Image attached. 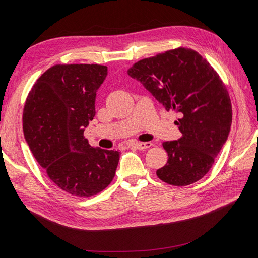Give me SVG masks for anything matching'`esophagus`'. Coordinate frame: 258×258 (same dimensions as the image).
Segmentation results:
<instances>
[{
    "label": "esophagus",
    "mask_w": 258,
    "mask_h": 258,
    "mask_svg": "<svg viewBox=\"0 0 258 258\" xmlns=\"http://www.w3.org/2000/svg\"><path fill=\"white\" fill-rule=\"evenodd\" d=\"M152 145H153L152 142H135L132 144L133 147L137 148V150H140V151L146 150V148H150Z\"/></svg>",
    "instance_id": "1"
}]
</instances>
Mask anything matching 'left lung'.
Here are the masks:
<instances>
[{"mask_svg": "<svg viewBox=\"0 0 258 258\" xmlns=\"http://www.w3.org/2000/svg\"><path fill=\"white\" fill-rule=\"evenodd\" d=\"M128 75L144 86L166 111L179 113L182 137L163 142L167 163L157 170L160 180L187 186L212 167L227 141L232 105L223 80L200 54L177 48L134 63Z\"/></svg>", "mask_w": 258, "mask_h": 258, "instance_id": "obj_1", "label": "left lung"}]
</instances>
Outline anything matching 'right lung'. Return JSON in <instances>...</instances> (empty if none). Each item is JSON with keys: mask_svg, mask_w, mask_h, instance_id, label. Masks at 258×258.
Wrapping results in <instances>:
<instances>
[{"mask_svg": "<svg viewBox=\"0 0 258 258\" xmlns=\"http://www.w3.org/2000/svg\"><path fill=\"white\" fill-rule=\"evenodd\" d=\"M106 75L101 64H55L25 102L23 131L31 153L49 179L72 196L97 195L115 177L120 153L94 148L84 136Z\"/></svg>", "mask_w": 258, "mask_h": 258, "instance_id": "add662e5", "label": "right lung"}]
</instances>
